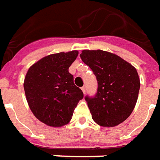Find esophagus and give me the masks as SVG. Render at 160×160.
Masks as SVG:
<instances>
[{"instance_id": "obj_1", "label": "esophagus", "mask_w": 160, "mask_h": 160, "mask_svg": "<svg viewBox=\"0 0 160 160\" xmlns=\"http://www.w3.org/2000/svg\"><path fill=\"white\" fill-rule=\"evenodd\" d=\"M81 89H82V92H83V93L85 94V92H86V88H85V86H82V88H81Z\"/></svg>"}]
</instances>
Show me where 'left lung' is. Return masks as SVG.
Masks as SVG:
<instances>
[{"instance_id":"8db88e82","label":"left lung","mask_w":160,"mask_h":160,"mask_svg":"<svg viewBox=\"0 0 160 160\" xmlns=\"http://www.w3.org/2000/svg\"><path fill=\"white\" fill-rule=\"evenodd\" d=\"M82 61L98 81L95 96H85L92 119L101 126L123 123L136 105L140 88L136 69L117 55L103 50H82Z\"/></svg>"}]
</instances>
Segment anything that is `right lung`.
Here are the masks:
<instances>
[{
    "mask_svg": "<svg viewBox=\"0 0 160 160\" xmlns=\"http://www.w3.org/2000/svg\"><path fill=\"white\" fill-rule=\"evenodd\" d=\"M77 50L49 55L28 69L24 91L29 108L37 119L47 125L68 124L83 93L74 83L69 66L78 57Z\"/></svg>",
    "mask_w": 160,
    "mask_h": 160,
    "instance_id": "add662e5",
    "label": "right lung"
}]
</instances>
